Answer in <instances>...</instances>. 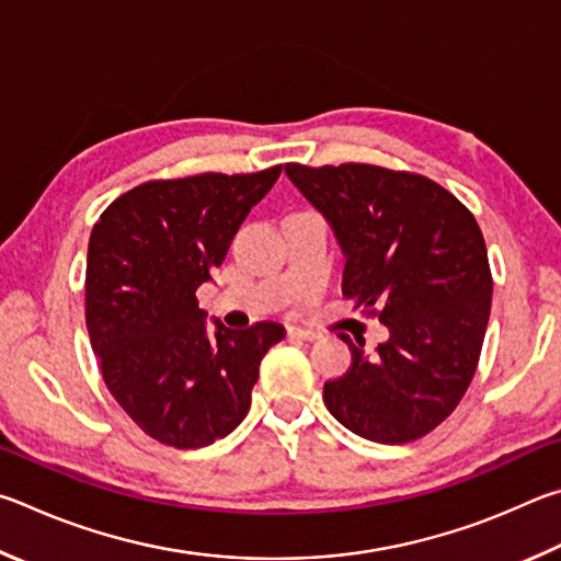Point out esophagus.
Masks as SVG:
<instances>
[{
	"mask_svg": "<svg viewBox=\"0 0 561 561\" xmlns=\"http://www.w3.org/2000/svg\"><path fill=\"white\" fill-rule=\"evenodd\" d=\"M288 337H293V340H318V332L302 330V328H288Z\"/></svg>",
	"mask_w": 561,
	"mask_h": 561,
	"instance_id": "34e87169",
	"label": "esophagus"
}]
</instances>
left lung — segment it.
Returning <instances> with one entry per match:
<instances>
[{
    "label": "left lung",
    "mask_w": 561,
    "mask_h": 561,
    "mask_svg": "<svg viewBox=\"0 0 561 561\" xmlns=\"http://www.w3.org/2000/svg\"><path fill=\"white\" fill-rule=\"evenodd\" d=\"M286 174L337 236L345 298L389 328L375 355L340 332L352 365L325 381L328 411L377 444L426 436L463 399L483 347L493 275L476 216L414 172L290 162Z\"/></svg>",
    "instance_id": "obj_1"
}]
</instances>
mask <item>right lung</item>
<instances>
[{"instance_id": "1", "label": "right lung", "mask_w": 561, "mask_h": 561, "mask_svg": "<svg viewBox=\"0 0 561 561\" xmlns=\"http://www.w3.org/2000/svg\"><path fill=\"white\" fill-rule=\"evenodd\" d=\"M278 176L280 164L152 180L117 196L93 226L91 347L117 404L164 446L204 448L229 436L249 414L263 355L286 337L278 322L226 330L219 320L209 335L196 300Z\"/></svg>"}]
</instances>
